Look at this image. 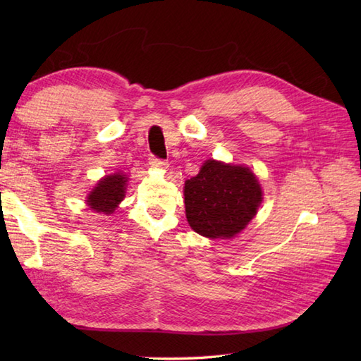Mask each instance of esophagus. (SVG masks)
I'll return each instance as SVG.
<instances>
[{
    "label": "esophagus",
    "instance_id": "1",
    "mask_svg": "<svg viewBox=\"0 0 361 361\" xmlns=\"http://www.w3.org/2000/svg\"><path fill=\"white\" fill-rule=\"evenodd\" d=\"M149 164H150L152 167H155V169H161V171H166V169L169 167L167 161L155 158V157H150V158H149Z\"/></svg>",
    "mask_w": 361,
    "mask_h": 361
}]
</instances>
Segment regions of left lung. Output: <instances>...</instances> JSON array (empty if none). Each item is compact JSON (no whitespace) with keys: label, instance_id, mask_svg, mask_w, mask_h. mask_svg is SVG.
I'll use <instances>...</instances> for the list:
<instances>
[{"label":"left lung","instance_id":"1","mask_svg":"<svg viewBox=\"0 0 361 361\" xmlns=\"http://www.w3.org/2000/svg\"><path fill=\"white\" fill-rule=\"evenodd\" d=\"M262 188L248 167L204 161L200 172L185 183L186 219L208 239H231L255 219Z\"/></svg>","mask_w":361,"mask_h":361}]
</instances>
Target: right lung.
<instances>
[{"label":"right lung","instance_id":"1","mask_svg":"<svg viewBox=\"0 0 361 361\" xmlns=\"http://www.w3.org/2000/svg\"><path fill=\"white\" fill-rule=\"evenodd\" d=\"M127 180V175L119 172L106 175L102 180H99L94 189L87 197V204L91 211L106 214V216L113 214L119 203L124 200Z\"/></svg>","mask_w":361,"mask_h":361}]
</instances>
